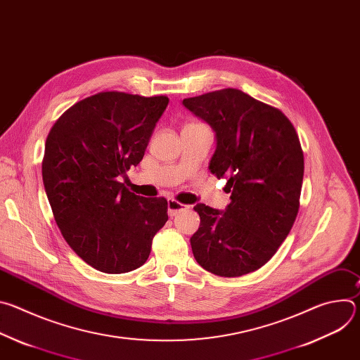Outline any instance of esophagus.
I'll return each instance as SVG.
<instances>
[{
    "instance_id": "34e87169",
    "label": "esophagus",
    "mask_w": 360,
    "mask_h": 360,
    "mask_svg": "<svg viewBox=\"0 0 360 360\" xmlns=\"http://www.w3.org/2000/svg\"><path fill=\"white\" fill-rule=\"evenodd\" d=\"M186 210H189V205H184V203L175 200V199H169L168 200V215L169 217H175L179 212L186 211Z\"/></svg>"
}]
</instances>
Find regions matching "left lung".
<instances>
[{
    "label": "left lung",
    "mask_w": 360,
    "mask_h": 360,
    "mask_svg": "<svg viewBox=\"0 0 360 360\" xmlns=\"http://www.w3.org/2000/svg\"><path fill=\"white\" fill-rule=\"evenodd\" d=\"M182 104L217 135L210 169L226 176L225 212L198 203L191 238L196 262L236 278L264 266L286 239L299 211L303 152L295 127L278 108L235 88L185 98Z\"/></svg>",
    "instance_id": "left-lung-1"
}]
</instances>
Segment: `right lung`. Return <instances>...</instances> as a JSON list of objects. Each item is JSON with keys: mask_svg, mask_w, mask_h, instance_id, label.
I'll use <instances>...</instances> for the list:
<instances>
[{"mask_svg": "<svg viewBox=\"0 0 360 360\" xmlns=\"http://www.w3.org/2000/svg\"><path fill=\"white\" fill-rule=\"evenodd\" d=\"M168 96L118 91L91 95L51 128L42 181L54 219L89 266L125 274L142 266L168 221L165 198L131 192L120 176L142 158Z\"/></svg>", "mask_w": 360, "mask_h": 360, "instance_id": "obj_1", "label": "right lung"}]
</instances>
